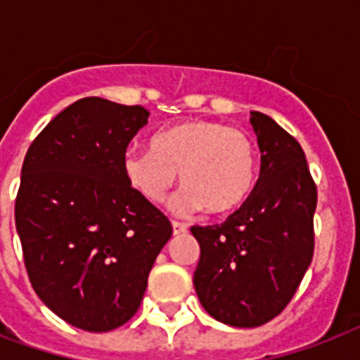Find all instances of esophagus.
<instances>
[{
    "mask_svg": "<svg viewBox=\"0 0 360 360\" xmlns=\"http://www.w3.org/2000/svg\"><path fill=\"white\" fill-rule=\"evenodd\" d=\"M172 228H174V236L185 233V231L188 230V226H186L185 222H177V220H174V222H172Z\"/></svg>",
    "mask_w": 360,
    "mask_h": 360,
    "instance_id": "34e87169",
    "label": "esophagus"
}]
</instances>
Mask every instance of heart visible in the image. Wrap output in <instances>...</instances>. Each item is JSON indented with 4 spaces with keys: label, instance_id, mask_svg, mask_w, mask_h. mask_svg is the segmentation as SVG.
I'll return each instance as SVG.
<instances>
[{
    "label": "heart",
    "instance_id": "heart-1",
    "mask_svg": "<svg viewBox=\"0 0 360 360\" xmlns=\"http://www.w3.org/2000/svg\"><path fill=\"white\" fill-rule=\"evenodd\" d=\"M179 172L186 188L177 207H203L209 214L233 213L250 198L257 179V147L245 130L219 121L192 120L153 136L151 149L130 147L123 174L143 200H166Z\"/></svg>",
    "mask_w": 360,
    "mask_h": 360
}]
</instances>
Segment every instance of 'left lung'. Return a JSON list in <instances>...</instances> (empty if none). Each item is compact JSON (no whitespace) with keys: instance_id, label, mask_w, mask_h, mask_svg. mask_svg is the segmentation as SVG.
Listing matches in <instances>:
<instances>
[{"instance_id":"left-lung-1","label":"left lung","mask_w":360,"mask_h":360,"mask_svg":"<svg viewBox=\"0 0 360 360\" xmlns=\"http://www.w3.org/2000/svg\"><path fill=\"white\" fill-rule=\"evenodd\" d=\"M262 169L250 198L226 222L192 226L200 243L194 288L209 316L259 327L295 295L314 256L318 191L299 141L262 112H250Z\"/></svg>"}]
</instances>
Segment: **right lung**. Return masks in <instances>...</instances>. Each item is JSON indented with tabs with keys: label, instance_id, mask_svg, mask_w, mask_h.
Segmentation results:
<instances>
[{
	"label": "right lung",
	"instance_id": "right-lung-1",
	"mask_svg": "<svg viewBox=\"0 0 360 360\" xmlns=\"http://www.w3.org/2000/svg\"><path fill=\"white\" fill-rule=\"evenodd\" d=\"M147 117L141 106L80 98L25 153L14 220L27 276L56 316L89 333L134 316L172 237L169 220L123 174Z\"/></svg>",
	"mask_w": 360,
	"mask_h": 360
}]
</instances>
